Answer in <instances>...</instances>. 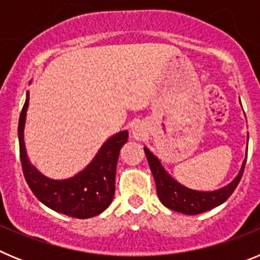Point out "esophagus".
<instances>
[{
	"label": "esophagus",
	"mask_w": 260,
	"mask_h": 260,
	"mask_svg": "<svg viewBox=\"0 0 260 260\" xmlns=\"http://www.w3.org/2000/svg\"><path fill=\"white\" fill-rule=\"evenodd\" d=\"M144 134H146V132H144V128L142 125H135L133 127V137L135 139H142L144 137Z\"/></svg>",
	"instance_id": "esophagus-1"
}]
</instances>
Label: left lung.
Instances as JSON below:
<instances>
[{"label":"left lung","mask_w":260,"mask_h":260,"mask_svg":"<svg viewBox=\"0 0 260 260\" xmlns=\"http://www.w3.org/2000/svg\"><path fill=\"white\" fill-rule=\"evenodd\" d=\"M144 152H146L151 172H152L153 178H155L158 199L161 201L165 207L177 211V212L186 213V215H198V213L210 211L213 207H217L221 203H224L233 194L237 185L240 183L243 169L246 165V160H245L238 176L222 189L215 190V191H195V190L187 189V187L177 182L176 180H173L164 171L158 158L155 155H152L150 150L144 148Z\"/></svg>","instance_id":"1"}]
</instances>
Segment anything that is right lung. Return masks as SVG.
<instances>
[{"label": "right lung", "instance_id": "right-lung-1", "mask_svg": "<svg viewBox=\"0 0 260 260\" xmlns=\"http://www.w3.org/2000/svg\"><path fill=\"white\" fill-rule=\"evenodd\" d=\"M28 92L19 116L20 162L24 178L36 198L52 210L75 219H88L102 213L112 203L116 190V168L119 151L127 142L128 133L121 132L108 139L92 162L69 180L47 178L28 161L23 141V130L28 108Z\"/></svg>", "mask_w": 260, "mask_h": 260}]
</instances>
